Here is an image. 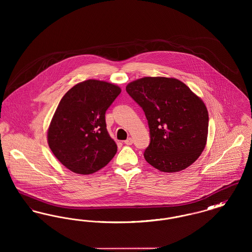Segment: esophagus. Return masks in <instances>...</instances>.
Returning <instances> with one entry per match:
<instances>
[{"label": "esophagus", "mask_w": 252, "mask_h": 252, "mask_svg": "<svg viewBox=\"0 0 252 252\" xmlns=\"http://www.w3.org/2000/svg\"><path fill=\"white\" fill-rule=\"evenodd\" d=\"M125 144H126V145H131L133 144V140H132L131 138H128V139H126L125 141Z\"/></svg>", "instance_id": "obj_1"}]
</instances>
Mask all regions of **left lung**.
<instances>
[{"label": "left lung", "instance_id": "obj_1", "mask_svg": "<svg viewBox=\"0 0 252 252\" xmlns=\"http://www.w3.org/2000/svg\"><path fill=\"white\" fill-rule=\"evenodd\" d=\"M126 90L148 122L150 144L144 150L145 160L168 173L193 163L208 136L209 115L203 101L176 78L144 77Z\"/></svg>", "mask_w": 252, "mask_h": 252}]
</instances>
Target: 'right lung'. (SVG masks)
Here are the masks:
<instances>
[{"label": "right lung", "instance_id": "1", "mask_svg": "<svg viewBox=\"0 0 252 252\" xmlns=\"http://www.w3.org/2000/svg\"><path fill=\"white\" fill-rule=\"evenodd\" d=\"M120 93L118 86L89 79L62 97L50 124L48 144L65 167L89 175L115 156L117 145L108 135L105 114Z\"/></svg>", "mask_w": 252, "mask_h": 252}]
</instances>
